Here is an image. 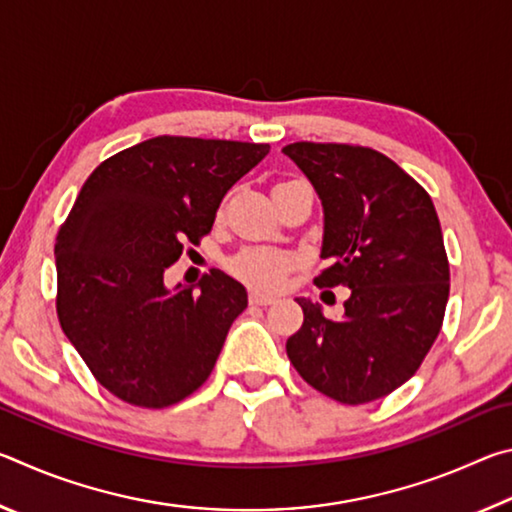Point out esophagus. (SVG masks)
Wrapping results in <instances>:
<instances>
[{
  "mask_svg": "<svg viewBox=\"0 0 512 512\" xmlns=\"http://www.w3.org/2000/svg\"><path fill=\"white\" fill-rule=\"evenodd\" d=\"M248 300H250V305H259V307H268V305H273V302L277 300L275 296H268V293H259V291H250V296H248Z\"/></svg>",
  "mask_w": 512,
  "mask_h": 512,
  "instance_id": "1",
  "label": "esophagus"
}]
</instances>
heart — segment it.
Masks as SVG:
<instances>
[{
  "label": "heart",
  "mask_w": 512,
  "mask_h": 512,
  "mask_svg": "<svg viewBox=\"0 0 512 512\" xmlns=\"http://www.w3.org/2000/svg\"><path fill=\"white\" fill-rule=\"evenodd\" d=\"M296 264V255L268 246H253L244 248L230 259V271L250 287L273 291L282 287Z\"/></svg>",
  "instance_id": "b5f03b06"
}]
</instances>
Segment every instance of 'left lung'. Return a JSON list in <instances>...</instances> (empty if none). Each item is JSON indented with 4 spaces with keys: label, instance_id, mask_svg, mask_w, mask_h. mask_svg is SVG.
<instances>
[{
    "label": "left lung",
    "instance_id": "1",
    "mask_svg": "<svg viewBox=\"0 0 512 512\" xmlns=\"http://www.w3.org/2000/svg\"><path fill=\"white\" fill-rule=\"evenodd\" d=\"M282 153L323 201L327 266L314 284L352 289L341 320L298 300L305 320L287 341L289 361L341 404L391 395L418 372L443 327L449 262L436 207L409 173L368 146L293 142Z\"/></svg>",
    "mask_w": 512,
    "mask_h": 512
}]
</instances>
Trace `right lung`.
I'll use <instances>...</instances> for the list:
<instances>
[{
    "label": "right lung",
    "instance_id": "obj_1",
    "mask_svg": "<svg viewBox=\"0 0 512 512\" xmlns=\"http://www.w3.org/2000/svg\"><path fill=\"white\" fill-rule=\"evenodd\" d=\"M271 146L160 135L103 160L56 237L60 327L121 402L167 409L205 384L246 309L239 282L210 271L198 291L164 268L210 235L228 189Z\"/></svg>",
    "mask_w": 512,
    "mask_h": 512
}]
</instances>
